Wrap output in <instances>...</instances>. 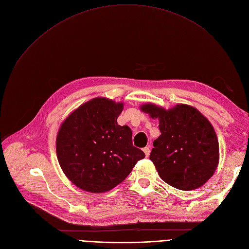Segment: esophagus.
I'll use <instances>...</instances> for the list:
<instances>
[{
    "mask_svg": "<svg viewBox=\"0 0 249 249\" xmlns=\"http://www.w3.org/2000/svg\"><path fill=\"white\" fill-rule=\"evenodd\" d=\"M143 152H144V154H145V156L147 158V156L149 155V153H150V149H149V147H145V148H143Z\"/></svg>",
    "mask_w": 249,
    "mask_h": 249,
    "instance_id": "1",
    "label": "esophagus"
}]
</instances>
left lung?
Segmentation results:
<instances>
[{
    "label": "left lung",
    "mask_w": 249,
    "mask_h": 249,
    "mask_svg": "<svg viewBox=\"0 0 249 249\" xmlns=\"http://www.w3.org/2000/svg\"><path fill=\"white\" fill-rule=\"evenodd\" d=\"M159 119L160 135L153 141L149 159L166 184L192 191L211 178L219 163V142L213 125L193 106L178 104L164 109L152 103L140 106Z\"/></svg>",
    "instance_id": "left-lung-1"
}]
</instances>
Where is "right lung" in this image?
<instances>
[{"label":"right lung","instance_id":"right-lung-1","mask_svg":"<svg viewBox=\"0 0 249 249\" xmlns=\"http://www.w3.org/2000/svg\"><path fill=\"white\" fill-rule=\"evenodd\" d=\"M124 103L91 99L73 110L56 135L59 165L72 184L93 194L106 193L122 182L145 158L132 144V131L117 123Z\"/></svg>","mask_w":249,"mask_h":249}]
</instances>
